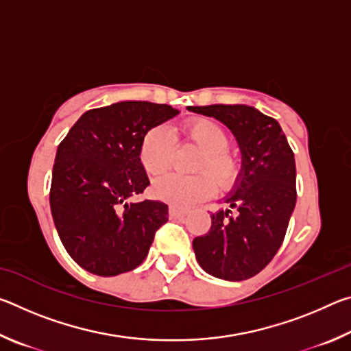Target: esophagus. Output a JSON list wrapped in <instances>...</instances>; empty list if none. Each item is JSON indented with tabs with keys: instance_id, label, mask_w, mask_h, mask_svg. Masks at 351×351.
I'll return each instance as SVG.
<instances>
[{
	"instance_id": "1",
	"label": "esophagus",
	"mask_w": 351,
	"mask_h": 351,
	"mask_svg": "<svg viewBox=\"0 0 351 351\" xmlns=\"http://www.w3.org/2000/svg\"><path fill=\"white\" fill-rule=\"evenodd\" d=\"M169 213H170L171 218H181V217L186 215L187 210L186 209H181V207H178V206H170L169 207Z\"/></svg>"
}]
</instances>
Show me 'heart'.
<instances>
[{"instance_id":"b5f03b06","label":"heart","mask_w":351,"mask_h":351,"mask_svg":"<svg viewBox=\"0 0 351 351\" xmlns=\"http://www.w3.org/2000/svg\"><path fill=\"white\" fill-rule=\"evenodd\" d=\"M181 136L197 145L201 153L193 169L204 170L195 175H167L154 182L153 193L159 199L176 206H189L209 197L213 181L218 187H228L239 173V162L229 152V134L210 119H195L181 127ZM175 150V134L165 125L152 127L144 134L139 147V161L150 176L167 171ZM214 180H212L211 178Z\"/></svg>"}]
</instances>
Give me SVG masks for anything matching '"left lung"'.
<instances>
[{
  "label": "left lung",
  "mask_w": 351,
  "mask_h": 351,
  "mask_svg": "<svg viewBox=\"0 0 351 351\" xmlns=\"http://www.w3.org/2000/svg\"><path fill=\"white\" fill-rule=\"evenodd\" d=\"M228 125L241 150V173L229 207L212 213L209 232L193 240L207 274L240 282L266 268L282 246L294 210V153L274 117L246 105L190 106Z\"/></svg>",
  "instance_id": "obj_1"
}]
</instances>
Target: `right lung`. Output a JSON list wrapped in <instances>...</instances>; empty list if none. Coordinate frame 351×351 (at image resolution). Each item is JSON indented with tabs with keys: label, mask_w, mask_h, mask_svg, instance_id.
<instances>
[{
	"label": "right lung",
	"mask_w": 351,
	"mask_h": 351,
	"mask_svg": "<svg viewBox=\"0 0 351 351\" xmlns=\"http://www.w3.org/2000/svg\"><path fill=\"white\" fill-rule=\"evenodd\" d=\"M178 112L164 104L117 102L86 111L60 142L51 212L64 249L83 269L111 277L138 268L169 221L167 204L130 198L150 186L139 161L142 138Z\"/></svg>",
	"instance_id": "add662e5"
}]
</instances>
